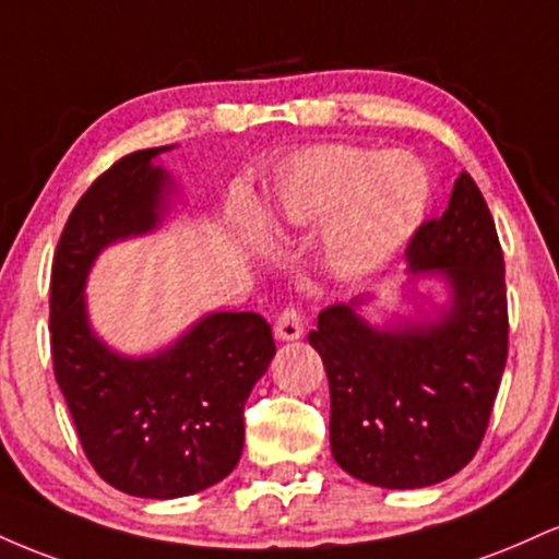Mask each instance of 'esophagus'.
Returning a JSON list of instances; mask_svg holds the SVG:
<instances>
[{"mask_svg": "<svg viewBox=\"0 0 559 559\" xmlns=\"http://www.w3.org/2000/svg\"><path fill=\"white\" fill-rule=\"evenodd\" d=\"M273 331H275V338H281V342H294V338H299L301 333H305V320H301L299 310L286 307V310L278 316V320H275Z\"/></svg>", "mask_w": 559, "mask_h": 559, "instance_id": "1", "label": "esophagus"}]
</instances>
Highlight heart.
<instances>
[{"label":"heart","instance_id":"1","mask_svg":"<svg viewBox=\"0 0 559 559\" xmlns=\"http://www.w3.org/2000/svg\"><path fill=\"white\" fill-rule=\"evenodd\" d=\"M433 178L413 152L325 144L275 173L267 223L278 236L320 234V262L342 281L381 271L426 223Z\"/></svg>","mask_w":559,"mask_h":559}]
</instances>
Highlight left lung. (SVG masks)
<instances>
[{"instance_id":"1","label":"left lung","mask_w":559,"mask_h":559,"mask_svg":"<svg viewBox=\"0 0 559 559\" xmlns=\"http://www.w3.org/2000/svg\"><path fill=\"white\" fill-rule=\"evenodd\" d=\"M409 284L439 278L447 305L373 325L370 297L331 305L310 344L331 389V452L381 489H423L471 463L489 426L507 362L504 260L476 181L460 173L444 215L409 241Z\"/></svg>"}]
</instances>
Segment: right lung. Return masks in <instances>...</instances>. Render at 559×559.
I'll return each mask as SVG.
<instances>
[{
    "label": "right lung",
    "mask_w": 559,
    "mask_h": 559,
    "mask_svg": "<svg viewBox=\"0 0 559 559\" xmlns=\"http://www.w3.org/2000/svg\"><path fill=\"white\" fill-rule=\"evenodd\" d=\"M141 150L102 173L62 228L52 262L55 378L88 463L131 497L176 499L234 471L243 402L275 355L258 312H210L155 355H120L88 323L86 281L112 243L146 236L170 213L176 181Z\"/></svg>",
    "instance_id": "1"
}]
</instances>
